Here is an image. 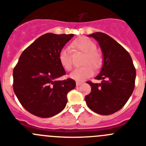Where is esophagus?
Wrapping results in <instances>:
<instances>
[{
    "mask_svg": "<svg viewBox=\"0 0 146 146\" xmlns=\"http://www.w3.org/2000/svg\"><path fill=\"white\" fill-rule=\"evenodd\" d=\"M81 84H82V82H78V81H77V82H76V86H79Z\"/></svg>",
    "mask_w": 146,
    "mask_h": 146,
    "instance_id": "obj_1",
    "label": "esophagus"
}]
</instances>
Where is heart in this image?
Returning <instances> with one entry per match:
<instances>
[{"label": "heart", "instance_id": "1", "mask_svg": "<svg viewBox=\"0 0 146 146\" xmlns=\"http://www.w3.org/2000/svg\"><path fill=\"white\" fill-rule=\"evenodd\" d=\"M72 47L86 54L83 62L85 65L74 69L69 75L70 78L75 81H83L93 76L94 69L92 66L98 68L101 66L102 58L96 52L97 47L96 44L88 37L83 36L75 39L72 43ZM58 59L61 66L65 70H70L71 69L73 63L71 52L69 48H62L58 54Z\"/></svg>", "mask_w": 146, "mask_h": 146}]
</instances>
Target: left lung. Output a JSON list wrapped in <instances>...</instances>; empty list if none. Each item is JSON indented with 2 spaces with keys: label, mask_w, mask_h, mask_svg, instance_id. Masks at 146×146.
<instances>
[{
  "label": "left lung",
  "mask_w": 146,
  "mask_h": 146,
  "mask_svg": "<svg viewBox=\"0 0 146 146\" xmlns=\"http://www.w3.org/2000/svg\"><path fill=\"white\" fill-rule=\"evenodd\" d=\"M98 42L103 54V65L95 79L100 84L87 82L92 92L85 96L92 111L109 115L124 107L135 88L136 71L131 56L114 39L102 32L88 35Z\"/></svg>",
  "instance_id": "8db88e82"
}]
</instances>
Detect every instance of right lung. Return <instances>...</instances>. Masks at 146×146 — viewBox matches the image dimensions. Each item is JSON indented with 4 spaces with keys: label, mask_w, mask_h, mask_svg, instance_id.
Instances as JSON below:
<instances>
[{
    "label": "right lung",
    "mask_w": 146,
    "mask_h": 146,
    "mask_svg": "<svg viewBox=\"0 0 146 146\" xmlns=\"http://www.w3.org/2000/svg\"><path fill=\"white\" fill-rule=\"evenodd\" d=\"M73 35H42L23 52L13 69L15 94L35 116L47 118L60 112L66 106L67 94L76 87L73 79L58 80L65 75L58 54Z\"/></svg>",
    "instance_id": "1"
}]
</instances>
